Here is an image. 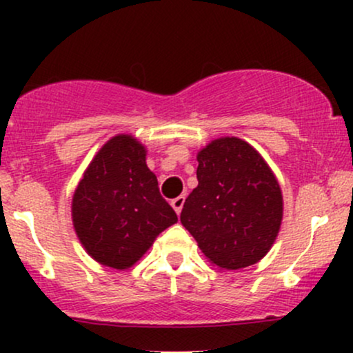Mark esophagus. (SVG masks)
I'll list each match as a JSON object with an SVG mask.
<instances>
[{
  "label": "esophagus",
  "instance_id": "34e87169",
  "mask_svg": "<svg viewBox=\"0 0 353 353\" xmlns=\"http://www.w3.org/2000/svg\"><path fill=\"white\" fill-rule=\"evenodd\" d=\"M184 202H185V197L184 196H179V197H176V199L171 201V205H172L174 210H176L177 214H181L182 208H184Z\"/></svg>",
  "mask_w": 353,
  "mask_h": 353
}]
</instances>
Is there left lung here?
Instances as JSON below:
<instances>
[{"label": "left lung", "mask_w": 353, "mask_h": 353, "mask_svg": "<svg viewBox=\"0 0 353 353\" xmlns=\"http://www.w3.org/2000/svg\"><path fill=\"white\" fill-rule=\"evenodd\" d=\"M197 188L181 222L219 269L254 265L269 252L283 216L282 190L264 157L245 141L219 137L197 152Z\"/></svg>", "instance_id": "obj_1"}]
</instances>
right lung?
Returning <instances> with one entry per match:
<instances>
[{"mask_svg":"<svg viewBox=\"0 0 353 353\" xmlns=\"http://www.w3.org/2000/svg\"><path fill=\"white\" fill-rule=\"evenodd\" d=\"M134 136L117 134L92 157L74 190L72 225L84 250L112 269H129L177 216L161 196Z\"/></svg>","mask_w":353,"mask_h":353,"instance_id":"add662e5","label":"right lung"}]
</instances>
